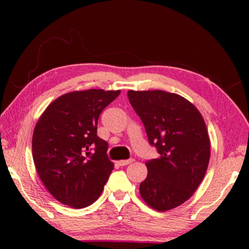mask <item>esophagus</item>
Segmentation results:
<instances>
[{
    "instance_id": "34e87169",
    "label": "esophagus",
    "mask_w": 249,
    "mask_h": 249,
    "mask_svg": "<svg viewBox=\"0 0 249 249\" xmlns=\"http://www.w3.org/2000/svg\"><path fill=\"white\" fill-rule=\"evenodd\" d=\"M134 161V159H127V160H120L119 165L120 166H127L129 163H132Z\"/></svg>"
}]
</instances>
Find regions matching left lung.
<instances>
[{"label":"left lung","mask_w":249,"mask_h":249,"mask_svg":"<svg viewBox=\"0 0 249 249\" xmlns=\"http://www.w3.org/2000/svg\"><path fill=\"white\" fill-rule=\"evenodd\" d=\"M158 158L147 160V178L141 196L155 210L182 204L203 180L210 160V140L204 120L182 96L161 90L128 91Z\"/></svg>","instance_id":"left-lung-1"}]
</instances>
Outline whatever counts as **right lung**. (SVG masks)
Here are the masks:
<instances>
[{
  "instance_id": "obj_1",
  "label": "right lung",
  "mask_w": 249,
  "mask_h": 249,
  "mask_svg": "<svg viewBox=\"0 0 249 249\" xmlns=\"http://www.w3.org/2000/svg\"><path fill=\"white\" fill-rule=\"evenodd\" d=\"M121 91L86 90L61 95L45 109L33 134V159L46 189L75 209L93 203L114 165L98 136L101 112Z\"/></svg>"
}]
</instances>
